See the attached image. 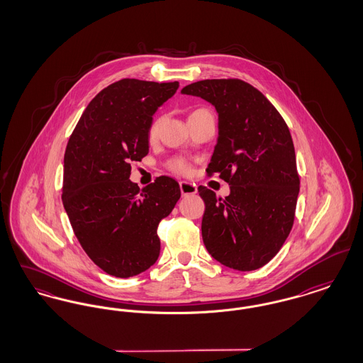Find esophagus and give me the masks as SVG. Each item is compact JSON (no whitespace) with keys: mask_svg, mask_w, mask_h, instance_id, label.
<instances>
[{"mask_svg":"<svg viewBox=\"0 0 363 363\" xmlns=\"http://www.w3.org/2000/svg\"><path fill=\"white\" fill-rule=\"evenodd\" d=\"M179 189H181V194L182 196H191V194L197 193L196 185L186 182V181H181L179 182Z\"/></svg>","mask_w":363,"mask_h":363,"instance_id":"obj_1","label":"esophagus"}]
</instances>
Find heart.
<instances>
[{
  "label": "heart",
  "mask_w": 363,
  "mask_h": 363,
  "mask_svg": "<svg viewBox=\"0 0 363 363\" xmlns=\"http://www.w3.org/2000/svg\"><path fill=\"white\" fill-rule=\"evenodd\" d=\"M157 125H159V122L157 121H154L151 123L150 130H148V136H150V138H155L156 132H157ZM167 166H169V169H170L172 172H174V173L186 174L189 172V164H188L184 159H179V157L172 159Z\"/></svg>",
  "instance_id": "heart-1"
}]
</instances>
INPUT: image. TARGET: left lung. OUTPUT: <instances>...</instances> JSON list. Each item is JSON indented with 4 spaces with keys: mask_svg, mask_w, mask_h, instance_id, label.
I'll list each match as a JSON object with an SVG mask.
<instances>
[{
    "mask_svg": "<svg viewBox=\"0 0 363 363\" xmlns=\"http://www.w3.org/2000/svg\"><path fill=\"white\" fill-rule=\"evenodd\" d=\"M181 94L218 113V140L207 173L230 185L222 199L199 186L208 253L228 268L255 271L277 256L294 223L299 177L290 130L272 104L238 79L201 80Z\"/></svg>",
    "mask_w": 363,
    "mask_h": 363,
    "instance_id": "1",
    "label": "left lung"
}]
</instances>
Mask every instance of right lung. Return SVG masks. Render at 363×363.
<instances>
[{
    "label": "right lung",
    "mask_w": 363,
    "mask_h": 363,
    "mask_svg": "<svg viewBox=\"0 0 363 363\" xmlns=\"http://www.w3.org/2000/svg\"><path fill=\"white\" fill-rule=\"evenodd\" d=\"M178 86L136 79L113 83L86 106L68 141L62 204L88 257L111 277H136L155 264L157 225L181 197L170 177L143 189L129 179L130 162L150 151L156 110Z\"/></svg>",
    "instance_id": "obj_1"
}]
</instances>
